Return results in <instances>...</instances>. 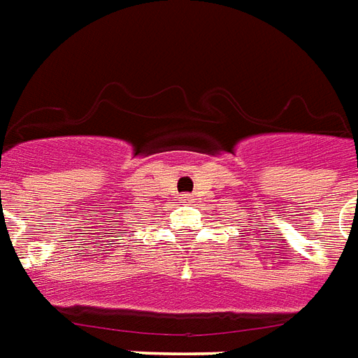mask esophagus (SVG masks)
Wrapping results in <instances>:
<instances>
[{"label":"esophagus","instance_id":"34e87169","mask_svg":"<svg viewBox=\"0 0 358 358\" xmlns=\"http://www.w3.org/2000/svg\"><path fill=\"white\" fill-rule=\"evenodd\" d=\"M182 199H184V201H191V195H187V193H185V195Z\"/></svg>","mask_w":358,"mask_h":358}]
</instances>
